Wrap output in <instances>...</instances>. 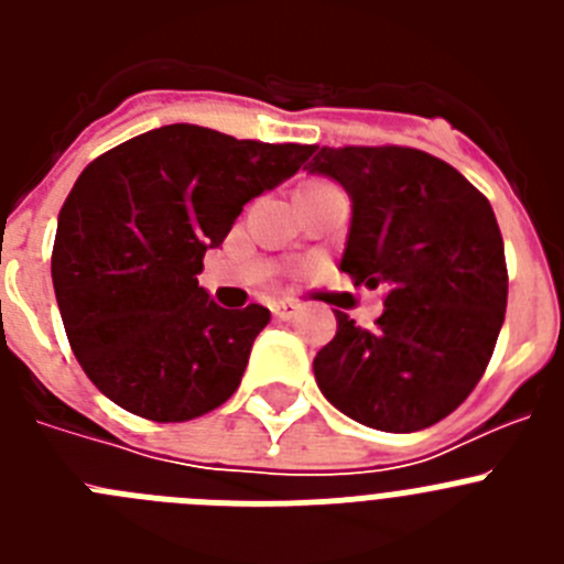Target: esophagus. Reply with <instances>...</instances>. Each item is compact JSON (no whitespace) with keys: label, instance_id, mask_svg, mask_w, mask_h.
I'll use <instances>...</instances> for the list:
<instances>
[{"label":"esophagus","instance_id":"34e87169","mask_svg":"<svg viewBox=\"0 0 564 564\" xmlns=\"http://www.w3.org/2000/svg\"><path fill=\"white\" fill-rule=\"evenodd\" d=\"M271 313L276 318H282V322H291V318L299 313V305H293V302H273Z\"/></svg>","mask_w":564,"mask_h":564}]
</instances>
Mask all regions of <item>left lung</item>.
Returning a JSON list of instances; mask_svg holds the SVG:
<instances>
[{
  "instance_id": "obj_1",
  "label": "left lung",
  "mask_w": 564,
  "mask_h": 564,
  "mask_svg": "<svg viewBox=\"0 0 564 564\" xmlns=\"http://www.w3.org/2000/svg\"><path fill=\"white\" fill-rule=\"evenodd\" d=\"M307 172L350 194L341 271L387 288L364 330H338L313 358L322 395L381 432H417L475 390L508 302L506 251L491 203L455 166L410 147H322Z\"/></svg>"
}]
</instances>
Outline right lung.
<instances>
[{
	"label": "right lung",
	"instance_id": "right-lung-1",
	"mask_svg": "<svg viewBox=\"0 0 564 564\" xmlns=\"http://www.w3.org/2000/svg\"><path fill=\"white\" fill-rule=\"evenodd\" d=\"M313 152L169 123L84 169L58 214L53 288L69 347L109 401L177 423L237 392L271 313L226 311L197 273L242 206Z\"/></svg>",
	"mask_w": 564,
	"mask_h": 564
}]
</instances>
